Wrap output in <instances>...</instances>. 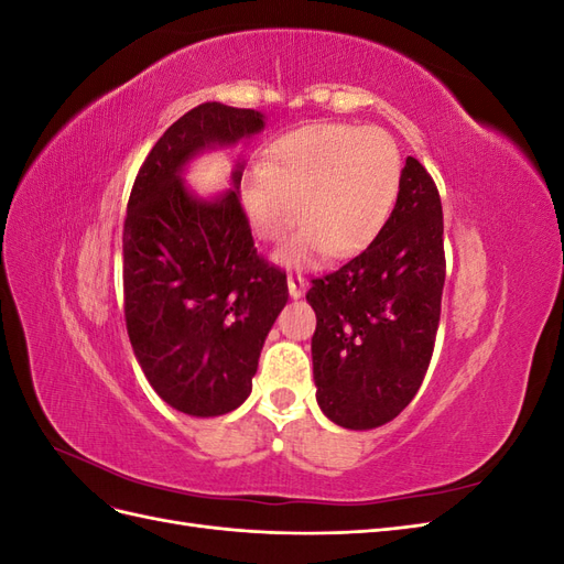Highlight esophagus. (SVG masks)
<instances>
[{
  "mask_svg": "<svg viewBox=\"0 0 564 564\" xmlns=\"http://www.w3.org/2000/svg\"><path fill=\"white\" fill-rule=\"evenodd\" d=\"M286 286H289V294H292V299H301L305 294V280H303V275H299V272H289Z\"/></svg>",
  "mask_w": 564,
  "mask_h": 564,
  "instance_id": "obj_1",
  "label": "esophagus"
}]
</instances>
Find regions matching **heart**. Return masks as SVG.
Segmentation results:
<instances>
[{
  "instance_id": "b5f03b06",
  "label": "heart",
  "mask_w": 564,
  "mask_h": 564,
  "mask_svg": "<svg viewBox=\"0 0 564 564\" xmlns=\"http://www.w3.org/2000/svg\"><path fill=\"white\" fill-rule=\"evenodd\" d=\"M400 148L379 127L308 124L272 143L265 164L242 176L240 197L249 226L263 242L303 230L280 261L308 263L324 251L346 259L383 228L398 199Z\"/></svg>"
}]
</instances>
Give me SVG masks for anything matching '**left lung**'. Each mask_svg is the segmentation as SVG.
I'll return each mask as SVG.
<instances>
[{"label":"left lung","mask_w":564,"mask_h":564,"mask_svg":"<svg viewBox=\"0 0 564 564\" xmlns=\"http://www.w3.org/2000/svg\"><path fill=\"white\" fill-rule=\"evenodd\" d=\"M442 202L406 158L395 209L362 253L305 294L317 315L313 377L329 421L369 431L414 400L429 371L445 286Z\"/></svg>","instance_id":"1"}]
</instances>
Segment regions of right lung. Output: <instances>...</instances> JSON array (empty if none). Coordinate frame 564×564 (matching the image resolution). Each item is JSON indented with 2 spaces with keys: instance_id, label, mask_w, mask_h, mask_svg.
Wrapping results in <instances>:
<instances>
[{
  "instance_id": "1",
  "label": "right lung",
  "mask_w": 564,
  "mask_h": 564,
  "mask_svg": "<svg viewBox=\"0 0 564 564\" xmlns=\"http://www.w3.org/2000/svg\"><path fill=\"white\" fill-rule=\"evenodd\" d=\"M259 110L202 104L152 145L124 218V319L148 383L191 416H220L251 392L261 348L289 299L286 275L253 247L232 191L199 199L183 172L199 152L263 129Z\"/></svg>"
}]
</instances>
